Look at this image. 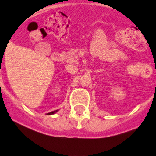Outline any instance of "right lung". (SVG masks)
Returning <instances> with one entry per match:
<instances>
[{
    "label": "right lung",
    "mask_w": 156,
    "mask_h": 156,
    "mask_svg": "<svg viewBox=\"0 0 156 156\" xmlns=\"http://www.w3.org/2000/svg\"><path fill=\"white\" fill-rule=\"evenodd\" d=\"M58 112V110H55V111H52V112H48V115H52V114H55L56 112Z\"/></svg>",
    "instance_id": "obj_1"
}]
</instances>
